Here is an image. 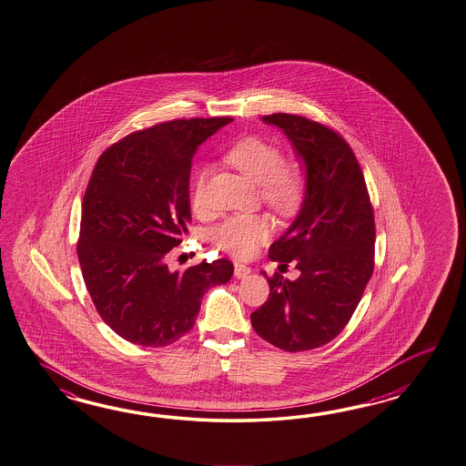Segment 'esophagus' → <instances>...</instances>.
I'll use <instances>...</instances> for the list:
<instances>
[{
    "mask_svg": "<svg viewBox=\"0 0 466 466\" xmlns=\"http://www.w3.org/2000/svg\"><path fill=\"white\" fill-rule=\"evenodd\" d=\"M251 274V268L248 265H243V263L235 262V277L237 279H245Z\"/></svg>",
    "mask_w": 466,
    "mask_h": 466,
    "instance_id": "obj_1",
    "label": "esophagus"
}]
</instances>
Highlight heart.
I'll return each mask as SVG.
<instances>
[{"label": "heart", "instance_id": "1", "mask_svg": "<svg viewBox=\"0 0 466 466\" xmlns=\"http://www.w3.org/2000/svg\"><path fill=\"white\" fill-rule=\"evenodd\" d=\"M225 160L238 168L248 179L258 184L263 203L280 215L296 211L306 194V172L296 160H282L280 148L257 135L241 137L229 145ZM208 170L199 168L191 186L192 209L203 213L206 201ZM270 223L262 215H233L215 229L216 245L221 250L245 258L270 237Z\"/></svg>", "mask_w": 466, "mask_h": 466}]
</instances>
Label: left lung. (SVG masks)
Here are the masks:
<instances>
[{"instance_id": "left-lung-1", "label": "left lung", "mask_w": 466, "mask_h": 466, "mask_svg": "<svg viewBox=\"0 0 466 466\" xmlns=\"http://www.w3.org/2000/svg\"><path fill=\"white\" fill-rule=\"evenodd\" d=\"M262 121L280 128L304 162L306 194L296 219L268 250L270 260L294 262L300 275L268 279L270 294L251 312V326L270 345L304 351L329 343L359 306L373 274V209L343 137L298 115L275 113Z\"/></svg>"}]
</instances>
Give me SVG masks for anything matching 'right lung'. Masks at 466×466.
Wrapping results in <instances>:
<instances>
[{
  "mask_svg": "<svg viewBox=\"0 0 466 466\" xmlns=\"http://www.w3.org/2000/svg\"><path fill=\"white\" fill-rule=\"evenodd\" d=\"M231 121L158 123L111 145L96 162L84 194L77 257L101 319L130 343L177 341L191 331L206 290L233 275L227 258L184 272L166 263L191 221L192 157Z\"/></svg>",
  "mask_w": 466,
  "mask_h": 466,
  "instance_id": "add662e5",
  "label": "right lung"
}]
</instances>
